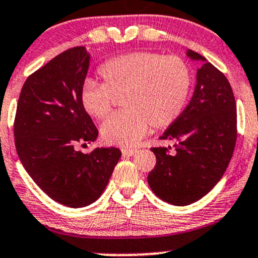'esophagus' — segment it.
I'll return each mask as SVG.
<instances>
[{
	"label": "esophagus",
	"mask_w": 258,
	"mask_h": 258,
	"mask_svg": "<svg viewBox=\"0 0 258 258\" xmlns=\"http://www.w3.org/2000/svg\"><path fill=\"white\" fill-rule=\"evenodd\" d=\"M121 152L123 156H132L137 152V150L136 148H122Z\"/></svg>",
	"instance_id": "1"
}]
</instances>
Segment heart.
<instances>
[{"instance_id": "heart-1", "label": "heart", "mask_w": 258, "mask_h": 258, "mask_svg": "<svg viewBox=\"0 0 258 258\" xmlns=\"http://www.w3.org/2000/svg\"><path fill=\"white\" fill-rule=\"evenodd\" d=\"M103 83L87 79L81 88V105L93 118L111 111L114 97H122L124 110L102 123V141L112 146H134L147 134L150 124L163 128L183 112L192 86L184 59L157 52H130L101 64Z\"/></svg>"}]
</instances>
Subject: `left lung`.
<instances>
[{
	"label": "left lung",
	"instance_id": "1",
	"mask_svg": "<svg viewBox=\"0 0 258 258\" xmlns=\"http://www.w3.org/2000/svg\"><path fill=\"white\" fill-rule=\"evenodd\" d=\"M186 56L202 66L196 72L191 101L161 137L177 142L176 152L170 155L166 147L152 148L156 166L147 177L153 194L176 206L199 201L217 184L237 139L236 101L230 82L197 52L187 49Z\"/></svg>",
	"mask_w": 258,
	"mask_h": 258
}]
</instances>
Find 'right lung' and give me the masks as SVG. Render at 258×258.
I'll return each mask as SVG.
<instances>
[{
  "mask_svg": "<svg viewBox=\"0 0 258 258\" xmlns=\"http://www.w3.org/2000/svg\"><path fill=\"white\" fill-rule=\"evenodd\" d=\"M90 58L83 46L70 48L31 75L15 118V144L25 170L47 196L71 209L98 200L121 157L116 147L91 153L75 148L98 135L80 98Z\"/></svg>",
  "mask_w": 258,
  "mask_h": 258,
  "instance_id": "1",
  "label": "right lung"
}]
</instances>
